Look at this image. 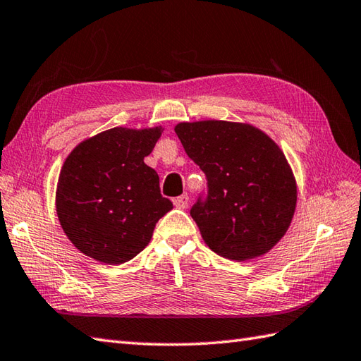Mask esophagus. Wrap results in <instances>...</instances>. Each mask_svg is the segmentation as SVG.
I'll use <instances>...</instances> for the list:
<instances>
[{
    "label": "esophagus",
    "mask_w": 361,
    "mask_h": 361,
    "mask_svg": "<svg viewBox=\"0 0 361 361\" xmlns=\"http://www.w3.org/2000/svg\"><path fill=\"white\" fill-rule=\"evenodd\" d=\"M188 203H189V197L185 194V195H180V197H176V198H173V204H175V208H178V209H185V208H188Z\"/></svg>",
    "instance_id": "esophagus-1"
}]
</instances>
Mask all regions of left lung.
<instances>
[{"mask_svg": "<svg viewBox=\"0 0 361 361\" xmlns=\"http://www.w3.org/2000/svg\"><path fill=\"white\" fill-rule=\"evenodd\" d=\"M175 133L208 180L190 209L206 245L243 262L270 251L293 219L296 181L279 145L242 122H180Z\"/></svg>", "mask_w": 361, "mask_h": 361, "instance_id": "obj_1", "label": "left lung"}]
</instances>
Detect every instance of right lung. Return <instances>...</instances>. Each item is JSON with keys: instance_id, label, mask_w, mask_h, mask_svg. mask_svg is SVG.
Masks as SVG:
<instances>
[{"instance_id": "add662e5", "label": "right lung", "mask_w": 361, "mask_h": 361, "mask_svg": "<svg viewBox=\"0 0 361 361\" xmlns=\"http://www.w3.org/2000/svg\"><path fill=\"white\" fill-rule=\"evenodd\" d=\"M161 127H114L75 145L60 171L56 209L68 239L83 255L118 265L147 247L157 221L173 206L144 163Z\"/></svg>"}]
</instances>
